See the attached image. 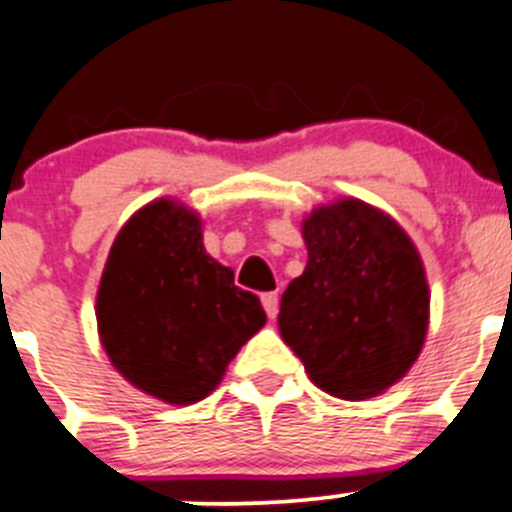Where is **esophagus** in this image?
<instances>
[{
	"instance_id": "1",
	"label": "esophagus",
	"mask_w": 512,
	"mask_h": 512,
	"mask_svg": "<svg viewBox=\"0 0 512 512\" xmlns=\"http://www.w3.org/2000/svg\"><path fill=\"white\" fill-rule=\"evenodd\" d=\"M261 304H264L269 319H276V314H279V294H276V291H269V294L261 296Z\"/></svg>"
}]
</instances>
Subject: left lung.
Here are the masks:
<instances>
[{
    "label": "left lung",
    "mask_w": 512,
    "mask_h": 512,
    "mask_svg": "<svg viewBox=\"0 0 512 512\" xmlns=\"http://www.w3.org/2000/svg\"><path fill=\"white\" fill-rule=\"evenodd\" d=\"M309 261L281 296V339L319 389L339 399L377 397L420 357L430 289L415 243L357 198L304 218Z\"/></svg>",
    "instance_id": "1"
}]
</instances>
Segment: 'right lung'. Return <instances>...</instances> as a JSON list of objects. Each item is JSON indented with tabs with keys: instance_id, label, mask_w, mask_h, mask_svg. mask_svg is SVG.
Wrapping results in <instances>:
<instances>
[{
	"instance_id": "obj_1",
	"label": "right lung",
	"mask_w": 512,
	"mask_h": 512,
	"mask_svg": "<svg viewBox=\"0 0 512 512\" xmlns=\"http://www.w3.org/2000/svg\"><path fill=\"white\" fill-rule=\"evenodd\" d=\"M97 332L113 367L168 405H193L221 384L238 349L266 324L259 296L203 248L201 216L160 198L115 238Z\"/></svg>"
}]
</instances>
